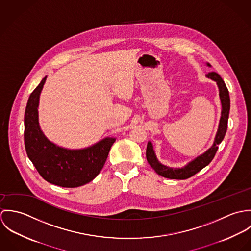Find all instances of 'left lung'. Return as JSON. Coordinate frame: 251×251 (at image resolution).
I'll list each match as a JSON object with an SVG mask.
<instances>
[{"label":"left lung","instance_id":"left-lung-1","mask_svg":"<svg viewBox=\"0 0 251 251\" xmlns=\"http://www.w3.org/2000/svg\"><path fill=\"white\" fill-rule=\"evenodd\" d=\"M208 66H210L208 64ZM207 77L215 80L217 83L218 89H219V97L221 100L222 111H221V118L219 122L218 130L215 136V143L205 153L195 158L193 161H191L189 164H187L183 168H170L167 166L162 165L158 162L156 159V156L154 154V151L152 150V145L151 142L148 143L147 146V151L146 156L149 164L152 167V169L160 176L168 179H185L194 176L196 173L201 171L204 167H206L210 162L214 159L215 153L218 150V145L221 143L223 140L228 126V118H229V111H230V97L228 89L220 77V75L216 72H209L207 74Z\"/></svg>","mask_w":251,"mask_h":251}]
</instances>
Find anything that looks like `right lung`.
<instances>
[{
	"label": "right lung",
	"mask_w": 251,
	"mask_h": 251,
	"mask_svg": "<svg viewBox=\"0 0 251 251\" xmlns=\"http://www.w3.org/2000/svg\"><path fill=\"white\" fill-rule=\"evenodd\" d=\"M46 76L31 94L24 117V142L27 154L39 173L50 183L77 187L95 179L103 168L115 138H105L84 150H67L47 140L38 126L37 106Z\"/></svg>",
	"instance_id": "obj_1"
}]
</instances>
